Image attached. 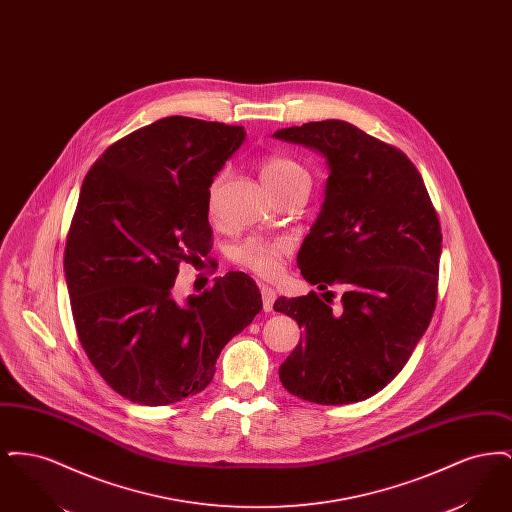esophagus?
I'll return each instance as SVG.
<instances>
[{
  "mask_svg": "<svg viewBox=\"0 0 512 512\" xmlns=\"http://www.w3.org/2000/svg\"><path fill=\"white\" fill-rule=\"evenodd\" d=\"M261 297H263V309L270 313L272 307H274V301H276V292L270 288V286H261Z\"/></svg>",
  "mask_w": 512,
  "mask_h": 512,
  "instance_id": "1",
  "label": "esophagus"
}]
</instances>
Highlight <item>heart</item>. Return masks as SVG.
<instances>
[{
  "label": "heart",
  "instance_id": "b5f03b06",
  "mask_svg": "<svg viewBox=\"0 0 512 512\" xmlns=\"http://www.w3.org/2000/svg\"><path fill=\"white\" fill-rule=\"evenodd\" d=\"M224 172H219L207 190V207L213 209L215 195L219 192ZM261 178L265 182L270 194L280 195L290 192L301 184H311V176L307 169L288 155L282 153H268L261 159ZM290 253V244L282 238H265V236H247L242 242L230 247L228 257L259 276H276L282 268L284 257Z\"/></svg>",
  "mask_w": 512,
  "mask_h": 512
}]
</instances>
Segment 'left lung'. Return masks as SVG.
I'll return each mask as SVG.
<instances>
[{
	"instance_id": "left-lung-1",
	"label": "left lung",
	"mask_w": 512,
	"mask_h": 512,
	"mask_svg": "<svg viewBox=\"0 0 512 512\" xmlns=\"http://www.w3.org/2000/svg\"><path fill=\"white\" fill-rule=\"evenodd\" d=\"M274 138L313 147L330 176L297 267L334 292L278 297L274 311L303 328L278 374L286 390L318 405H347L384 390L426 332L438 299L441 228L411 159L345 121L307 122Z\"/></svg>"
}]
</instances>
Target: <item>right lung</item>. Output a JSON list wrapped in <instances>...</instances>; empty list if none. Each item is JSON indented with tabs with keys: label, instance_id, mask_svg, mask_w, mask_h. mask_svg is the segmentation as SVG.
I'll use <instances>...</instances> for the list:
<instances>
[{
	"label": "right lung",
	"instance_id": "obj_1",
	"mask_svg": "<svg viewBox=\"0 0 512 512\" xmlns=\"http://www.w3.org/2000/svg\"><path fill=\"white\" fill-rule=\"evenodd\" d=\"M245 130L167 117L124 136L86 174L65 245L74 326L99 376L138 405L205 390L222 347L263 309L245 272L172 297L180 263L207 257V190Z\"/></svg>",
	"mask_w": 512,
	"mask_h": 512
}]
</instances>
